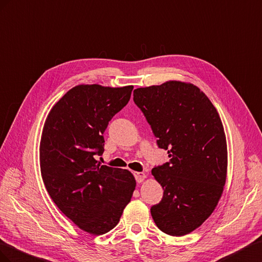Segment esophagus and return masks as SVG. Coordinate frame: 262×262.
I'll return each mask as SVG.
<instances>
[{
	"mask_svg": "<svg viewBox=\"0 0 262 262\" xmlns=\"http://www.w3.org/2000/svg\"><path fill=\"white\" fill-rule=\"evenodd\" d=\"M134 176H135V179L138 183L143 182L146 178V174L144 172H134Z\"/></svg>",
	"mask_w": 262,
	"mask_h": 262,
	"instance_id": "obj_1",
	"label": "esophagus"
}]
</instances>
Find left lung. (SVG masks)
<instances>
[{
    "label": "left lung",
    "instance_id": "obj_1",
    "mask_svg": "<svg viewBox=\"0 0 262 262\" xmlns=\"http://www.w3.org/2000/svg\"><path fill=\"white\" fill-rule=\"evenodd\" d=\"M134 102L151 126L170 161L155 167L163 189L150 208L160 230L183 236L215 210L227 176V144L221 117L210 99L192 83L167 81L134 90Z\"/></svg>",
    "mask_w": 262,
    "mask_h": 262
}]
</instances>
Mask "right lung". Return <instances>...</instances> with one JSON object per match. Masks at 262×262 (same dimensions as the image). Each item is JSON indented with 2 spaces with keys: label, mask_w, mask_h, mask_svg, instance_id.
Listing matches in <instances>:
<instances>
[{
  "label": "right lung",
  "mask_w": 262,
  "mask_h": 262,
  "mask_svg": "<svg viewBox=\"0 0 262 262\" xmlns=\"http://www.w3.org/2000/svg\"><path fill=\"white\" fill-rule=\"evenodd\" d=\"M133 89L77 85L52 106L43 124V184L59 210L89 234L113 229L136 188L130 171L101 166L94 157L103 154V133L128 103Z\"/></svg>",
  "instance_id": "1"
}]
</instances>
